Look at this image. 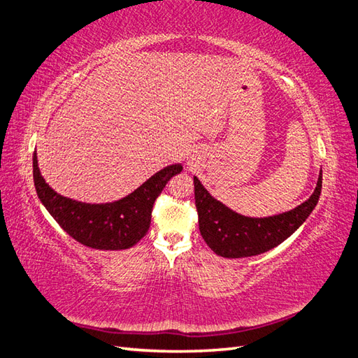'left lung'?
<instances>
[{
    "label": "left lung",
    "mask_w": 358,
    "mask_h": 358,
    "mask_svg": "<svg viewBox=\"0 0 358 358\" xmlns=\"http://www.w3.org/2000/svg\"><path fill=\"white\" fill-rule=\"evenodd\" d=\"M320 193L322 173L311 197L297 208L271 217H245L214 199L194 176V199L201 234L217 256L227 259L257 256L288 239L313 213Z\"/></svg>",
    "instance_id": "obj_1"
}]
</instances>
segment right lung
Returning <instances> with one entry per match:
<instances>
[{
    "label": "right lung",
    "mask_w": 358,
    "mask_h": 358,
    "mask_svg": "<svg viewBox=\"0 0 358 358\" xmlns=\"http://www.w3.org/2000/svg\"><path fill=\"white\" fill-rule=\"evenodd\" d=\"M180 164L165 166L124 199L110 203H84L58 194L45 184L34 153V182L39 201L73 239L94 250H127L144 237L152 222V210Z\"/></svg>",
    "instance_id": "1"
}]
</instances>
